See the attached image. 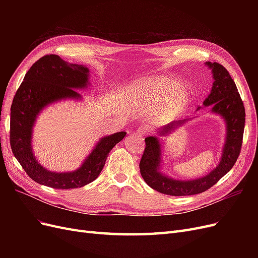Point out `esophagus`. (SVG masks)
Returning a JSON list of instances; mask_svg holds the SVG:
<instances>
[{
	"label": "esophagus",
	"instance_id": "esophagus-1",
	"mask_svg": "<svg viewBox=\"0 0 258 258\" xmlns=\"http://www.w3.org/2000/svg\"><path fill=\"white\" fill-rule=\"evenodd\" d=\"M147 132V129L145 127H140L138 130H137V134L140 136V137H143L146 135Z\"/></svg>",
	"mask_w": 258,
	"mask_h": 258
}]
</instances>
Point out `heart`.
<instances>
[{
	"label": "heart",
	"instance_id": "obj_1",
	"mask_svg": "<svg viewBox=\"0 0 258 258\" xmlns=\"http://www.w3.org/2000/svg\"><path fill=\"white\" fill-rule=\"evenodd\" d=\"M136 104L148 108L159 103L160 116H168L181 110L191 99V89L188 85H178V81L170 76L152 77L141 81L132 91Z\"/></svg>",
	"mask_w": 258,
	"mask_h": 258
}]
</instances>
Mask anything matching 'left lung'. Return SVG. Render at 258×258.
Wrapping results in <instances>:
<instances>
[{"label":"left lung","mask_w":258,"mask_h":258,"mask_svg":"<svg viewBox=\"0 0 258 258\" xmlns=\"http://www.w3.org/2000/svg\"><path fill=\"white\" fill-rule=\"evenodd\" d=\"M212 70L213 86L205 100L206 106H212L213 113L220 114L226 121V141L218 166L204 177L190 181H178L170 178L159 171L161 146L158 138H145V150L140 161V172L145 183L153 189L170 196H189L204 192L215 185L235 165L241 151L243 139L245 110L238 92L237 86L229 72L217 62H206ZM200 107H198L199 110ZM184 120H175L162 127L158 134L166 136L181 126Z\"/></svg>","instance_id":"8db88e82"}]
</instances>
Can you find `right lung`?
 Here are the masks:
<instances>
[{
  "label": "right lung",
  "mask_w": 258,
  "mask_h": 258,
  "mask_svg": "<svg viewBox=\"0 0 258 258\" xmlns=\"http://www.w3.org/2000/svg\"><path fill=\"white\" fill-rule=\"evenodd\" d=\"M88 73V68L84 66L69 63L57 54H46L30 68L14 97L10 132L12 151L26 173L38 184L70 189L91 183L102 171L112 148L126 136L121 131L100 139L83 165L73 172H51L36 160L31 140L37 115L59 100L81 99L73 89L87 87Z\"/></svg>",
  "instance_id": "obj_1"
}]
</instances>
